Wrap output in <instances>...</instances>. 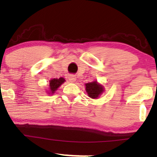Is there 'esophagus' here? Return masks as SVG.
I'll return each instance as SVG.
<instances>
[{"instance_id":"1","label":"esophagus","mask_w":157,"mask_h":157,"mask_svg":"<svg viewBox=\"0 0 157 157\" xmlns=\"http://www.w3.org/2000/svg\"><path fill=\"white\" fill-rule=\"evenodd\" d=\"M68 79H69V80L71 82H75L76 76L74 75V74H71V75H69V77H68Z\"/></svg>"}]
</instances>
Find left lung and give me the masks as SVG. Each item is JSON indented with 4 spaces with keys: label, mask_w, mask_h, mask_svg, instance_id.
Masks as SVG:
<instances>
[{
    "label": "left lung",
    "mask_w": 157,
    "mask_h": 157,
    "mask_svg": "<svg viewBox=\"0 0 157 157\" xmlns=\"http://www.w3.org/2000/svg\"><path fill=\"white\" fill-rule=\"evenodd\" d=\"M86 91L90 97L97 99L103 91V86L97 83V81L86 83Z\"/></svg>",
    "instance_id": "obj_1"
}]
</instances>
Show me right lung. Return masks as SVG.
Segmentation results:
<instances>
[{
  "instance_id": "1",
  "label": "right lung",
  "mask_w": 157,
  "mask_h": 157,
  "mask_svg": "<svg viewBox=\"0 0 157 157\" xmlns=\"http://www.w3.org/2000/svg\"><path fill=\"white\" fill-rule=\"evenodd\" d=\"M65 81L63 77H60L59 79H53L50 81V94H54L57 88Z\"/></svg>"
}]
</instances>
